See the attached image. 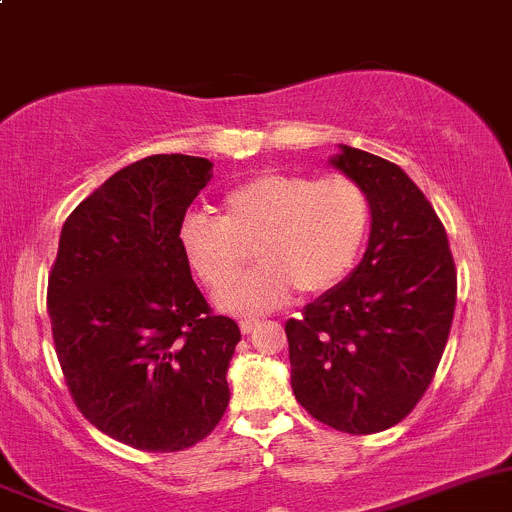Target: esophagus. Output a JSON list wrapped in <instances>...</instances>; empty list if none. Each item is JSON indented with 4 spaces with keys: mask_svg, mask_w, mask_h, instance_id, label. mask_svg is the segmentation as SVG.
I'll use <instances>...</instances> for the list:
<instances>
[{
    "mask_svg": "<svg viewBox=\"0 0 512 512\" xmlns=\"http://www.w3.org/2000/svg\"><path fill=\"white\" fill-rule=\"evenodd\" d=\"M238 326H241L243 334H251L253 329L259 326V319H241V324H238Z\"/></svg>",
    "mask_w": 512,
    "mask_h": 512,
    "instance_id": "esophagus-1",
    "label": "esophagus"
}]
</instances>
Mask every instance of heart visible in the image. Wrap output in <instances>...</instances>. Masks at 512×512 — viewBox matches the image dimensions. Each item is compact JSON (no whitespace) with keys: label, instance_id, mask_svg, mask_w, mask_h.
I'll list each match as a JSON object with an SVG mask.
<instances>
[{"label":"heart","instance_id":"obj_1","mask_svg":"<svg viewBox=\"0 0 512 512\" xmlns=\"http://www.w3.org/2000/svg\"><path fill=\"white\" fill-rule=\"evenodd\" d=\"M369 226L367 191L347 175L259 173L223 196L221 218L188 213L180 248L203 286L222 289L223 311L259 316L296 289L311 296L337 289L357 266ZM253 247L262 266L237 280Z\"/></svg>","mask_w":512,"mask_h":512}]
</instances>
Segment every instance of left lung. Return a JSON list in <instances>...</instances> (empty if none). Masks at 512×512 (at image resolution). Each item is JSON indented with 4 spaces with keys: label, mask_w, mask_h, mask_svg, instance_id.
Listing matches in <instances>:
<instances>
[{
    "label": "left lung",
    "mask_w": 512,
    "mask_h": 512,
    "mask_svg": "<svg viewBox=\"0 0 512 512\" xmlns=\"http://www.w3.org/2000/svg\"><path fill=\"white\" fill-rule=\"evenodd\" d=\"M332 165L372 203L357 269L286 321L291 389L314 420L372 435L405 420L450 337L457 271L435 208L399 165L339 145Z\"/></svg>",
    "instance_id": "obj_1"
}]
</instances>
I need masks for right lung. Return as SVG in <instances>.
Instances as JSON below:
<instances>
[{"label": "right lung", "instance_id": "1", "mask_svg": "<svg viewBox=\"0 0 512 512\" xmlns=\"http://www.w3.org/2000/svg\"><path fill=\"white\" fill-rule=\"evenodd\" d=\"M213 163L150 155L92 191L60 233L47 311L77 410L148 452L211 435L228 407L241 329L216 316L180 248V223Z\"/></svg>", "mask_w": 512, "mask_h": 512}]
</instances>
